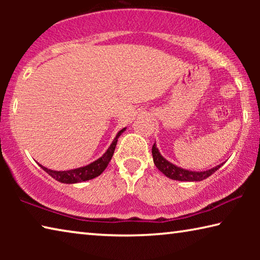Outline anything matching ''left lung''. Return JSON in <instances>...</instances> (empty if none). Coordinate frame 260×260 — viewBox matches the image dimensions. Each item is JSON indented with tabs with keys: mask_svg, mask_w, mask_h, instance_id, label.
<instances>
[{
	"mask_svg": "<svg viewBox=\"0 0 260 260\" xmlns=\"http://www.w3.org/2000/svg\"><path fill=\"white\" fill-rule=\"evenodd\" d=\"M152 158H153V162H155L156 167L160 171L162 174L166 175L167 178H170L172 180H178V181H191V182L192 181H202V180H204L206 178H209L210 175H212L215 171L220 169L221 165L223 164L222 162V164L217 165L215 167H213V169L202 171V172L184 170V169H181V167L172 164V162H170L167 159H165V158L160 155L159 150H158L156 142L153 143V146H152Z\"/></svg>",
	"mask_w": 260,
	"mask_h": 260,
	"instance_id": "1",
	"label": "left lung"
}]
</instances>
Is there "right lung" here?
<instances>
[{"mask_svg":"<svg viewBox=\"0 0 260 260\" xmlns=\"http://www.w3.org/2000/svg\"><path fill=\"white\" fill-rule=\"evenodd\" d=\"M126 131L125 128H122L119 131L116 135V138L112 141V143L110 144V147L108 148V150L103 153L102 157H100L99 159H96L95 161L90 162L86 166H81L78 167V169H73V170H69V171H54L50 169H47V167L42 166L41 164H39V166L41 167L43 171L50 175L51 178H54L57 180L58 182L61 183H78V182H83V181H88V180H91L96 177H99L103 173V171L107 169L108 164L111 160V158L113 156L114 149H116L117 146V141L118 138L124 133Z\"/></svg>","mask_w":260,"mask_h":260,"instance_id":"add662e5","label":"right lung"}]
</instances>
